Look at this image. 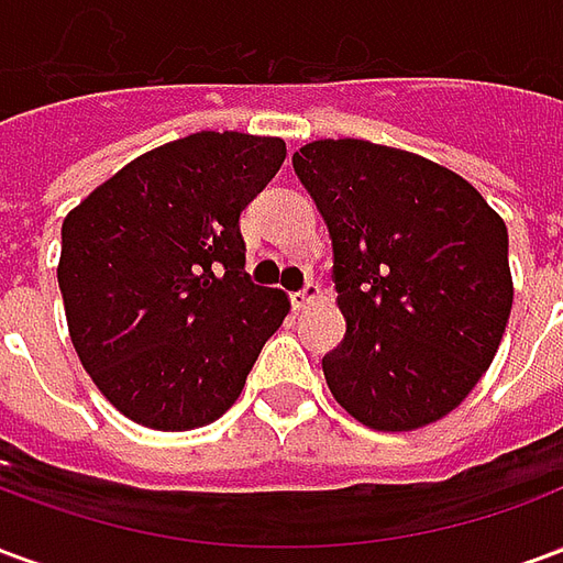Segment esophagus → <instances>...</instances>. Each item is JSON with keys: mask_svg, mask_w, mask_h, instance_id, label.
I'll use <instances>...</instances> for the list:
<instances>
[{"mask_svg": "<svg viewBox=\"0 0 563 563\" xmlns=\"http://www.w3.org/2000/svg\"><path fill=\"white\" fill-rule=\"evenodd\" d=\"M289 298H292L295 310H307V307L313 305V301L319 298V289L317 286H307V289H301V292H292Z\"/></svg>", "mask_w": 563, "mask_h": 563, "instance_id": "1", "label": "esophagus"}]
</instances>
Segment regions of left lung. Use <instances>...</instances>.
Listing matches in <instances>:
<instances>
[{"label":"left lung","instance_id":"8db88e82","mask_svg":"<svg viewBox=\"0 0 563 563\" xmlns=\"http://www.w3.org/2000/svg\"><path fill=\"white\" fill-rule=\"evenodd\" d=\"M292 168L334 246L346 319L322 358L334 401L374 431L449 416L488 371L512 310L504 220L464 177L398 147L310 141Z\"/></svg>","mask_w":563,"mask_h":563}]
</instances>
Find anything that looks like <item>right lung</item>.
I'll use <instances>...</instances> for the list:
<instances>
[{"label": "right lung", "mask_w": 563, "mask_h": 563, "mask_svg": "<svg viewBox=\"0 0 563 563\" xmlns=\"http://www.w3.org/2000/svg\"><path fill=\"white\" fill-rule=\"evenodd\" d=\"M286 141L196 132L150 150L63 220L59 292L80 365L120 413L156 431L220 419L289 313L246 277L241 210Z\"/></svg>", "instance_id": "obj_1"}]
</instances>
